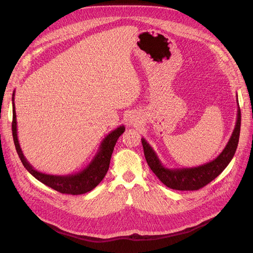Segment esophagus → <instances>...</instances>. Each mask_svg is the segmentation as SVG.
I'll return each mask as SVG.
<instances>
[{"label":"esophagus","mask_w":253,"mask_h":253,"mask_svg":"<svg viewBox=\"0 0 253 253\" xmlns=\"http://www.w3.org/2000/svg\"><path fill=\"white\" fill-rule=\"evenodd\" d=\"M137 122V118H136V115H131L129 116V119H128V124L129 125H134Z\"/></svg>","instance_id":"34e87169"}]
</instances>
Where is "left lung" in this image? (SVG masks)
<instances>
[{
	"mask_svg": "<svg viewBox=\"0 0 253 253\" xmlns=\"http://www.w3.org/2000/svg\"><path fill=\"white\" fill-rule=\"evenodd\" d=\"M239 105V102H237ZM241 131V110L237 106L236 122L230 139L220 154L211 162L198 167L178 168V169H169L160 162L155 151L144 138H141L144 157L151 170L168 188L180 191L198 190L208 185L214 178L223 172L226 167L231 162L239 144Z\"/></svg>",
	"mask_w": 253,
	"mask_h": 253,
	"instance_id": "1",
	"label": "left lung"
}]
</instances>
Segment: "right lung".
Instances as JSON below:
<instances>
[{
    "label": "right lung",
    "instance_id": "obj_1",
    "mask_svg": "<svg viewBox=\"0 0 253 253\" xmlns=\"http://www.w3.org/2000/svg\"><path fill=\"white\" fill-rule=\"evenodd\" d=\"M14 91L12 94V137L13 142L16 145V150L18 155L21 159L23 166L25 169L32 174L35 178L41 181L47 187L58 191L63 194H72L79 195L96 188L109 170L110 162L112 157V153L114 147L116 144L119 137L126 131L125 126H120L116 129H114L109 135H106L105 138L102 140L98 152L94 156L93 160L78 173L68 174V175H50L45 174L35 170V168L30 165L24 154L21 150L19 139H18V131H17V115L16 108H14Z\"/></svg>",
    "mask_w": 253,
    "mask_h": 253
}]
</instances>
